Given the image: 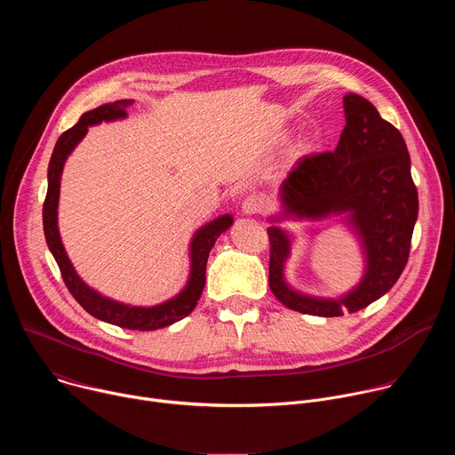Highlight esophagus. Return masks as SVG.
Masks as SVG:
<instances>
[{
  "label": "esophagus",
  "mask_w": 455,
  "mask_h": 455,
  "mask_svg": "<svg viewBox=\"0 0 455 455\" xmlns=\"http://www.w3.org/2000/svg\"><path fill=\"white\" fill-rule=\"evenodd\" d=\"M268 207V200L265 196H261V194H250V196H246L243 200V212L244 214H261L265 212Z\"/></svg>",
  "instance_id": "esophagus-1"
}]
</instances>
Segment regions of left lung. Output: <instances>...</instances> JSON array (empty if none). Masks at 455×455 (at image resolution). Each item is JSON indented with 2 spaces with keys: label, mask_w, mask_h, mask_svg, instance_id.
<instances>
[{
  "label": "left lung",
  "mask_w": 455,
  "mask_h": 455,
  "mask_svg": "<svg viewBox=\"0 0 455 455\" xmlns=\"http://www.w3.org/2000/svg\"><path fill=\"white\" fill-rule=\"evenodd\" d=\"M346 127L333 153L304 156L281 185L283 218L323 220L346 216L365 253V274L340 299L295 291L284 279L290 235L270 227V290L290 309L316 316H340L367 307L400 279L418 220V190L411 156L398 129L383 120L363 97H344Z\"/></svg>",
  "instance_id": "obj_1"
}]
</instances>
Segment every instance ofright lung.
<instances>
[{
    "label": "right lung",
    "instance_id": "1",
    "mask_svg": "<svg viewBox=\"0 0 455 455\" xmlns=\"http://www.w3.org/2000/svg\"><path fill=\"white\" fill-rule=\"evenodd\" d=\"M133 104V100L122 99L115 100L111 104L99 106L88 113H84L79 122L70 127L68 132H64L52 153L50 164H48V190L43 205V228L46 244L55 257L57 267L60 270L62 281L74 295V299L95 318L102 322H109L113 326L125 328V330H137V331H153L160 330L171 323L185 318L194 307H196L202 291L205 288V268L209 253L216 243V239L227 232L234 220L230 214L220 216L214 221L204 225L196 234H194L190 241V275L185 284V288L172 299L151 306H129L116 302L113 299H108L100 295L99 291L92 290L74 270L70 259L67 255V250L62 246L59 228H57V205H59V187H60V174L64 162H67L68 155L76 149V146L86 137L88 125H95L111 120L124 118L127 113L125 109Z\"/></svg>",
    "mask_w": 455,
    "mask_h": 455
}]
</instances>
